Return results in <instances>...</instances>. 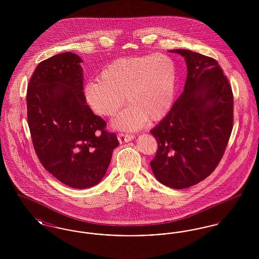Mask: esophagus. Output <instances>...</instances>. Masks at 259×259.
<instances>
[{
	"label": "esophagus",
	"mask_w": 259,
	"mask_h": 259,
	"mask_svg": "<svg viewBox=\"0 0 259 259\" xmlns=\"http://www.w3.org/2000/svg\"><path fill=\"white\" fill-rule=\"evenodd\" d=\"M117 139L120 143H128L134 139V136L130 134H124V133H119L117 135Z\"/></svg>",
	"instance_id": "obj_1"
}]
</instances>
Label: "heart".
Listing matches in <instances>:
<instances>
[{"label": "heart", "instance_id": "heart-1", "mask_svg": "<svg viewBox=\"0 0 259 259\" xmlns=\"http://www.w3.org/2000/svg\"><path fill=\"white\" fill-rule=\"evenodd\" d=\"M177 81V66L171 57L153 54L118 58L89 80L84 96L89 107L104 116H113L129 107L114 120L117 128L135 130L147 119L157 121L172 106Z\"/></svg>", "mask_w": 259, "mask_h": 259}]
</instances>
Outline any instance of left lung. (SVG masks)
Instances as JSON below:
<instances>
[{
	"label": "left lung",
	"mask_w": 259,
	"mask_h": 259,
	"mask_svg": "<svg viewBox=\"0 0 259 259\" xmlns=\"http://www.w3.org/2000/svg\"><path fill=\"white\" fill-rule=\"evenodd\" d=\"M184 92L150 133L158 148L150 166L166 186L184 189L209 177L222 160L233 128V93L217 60L187 50Z\"/></svg>",
	"instance_id": "obj_1"
}]
</instances>
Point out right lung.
<instances>
[{
	"instance_id": "add662e5",
	"label": "right lung",
	"mask_w": 259,
	"mask_h": 259,
	"mask_svg": "<svg viewBox=\"0 0 259 259\" xmlns=\"http://www.w3.org/2000/svg\"><path fill=\"white\" fill-rule=\"evenodd\" d=\"M79 56L72 52L40 62L27 87V119L45 169L64 185H97L119 143L87 105Z\"/></svg>"
}]
</instances>
